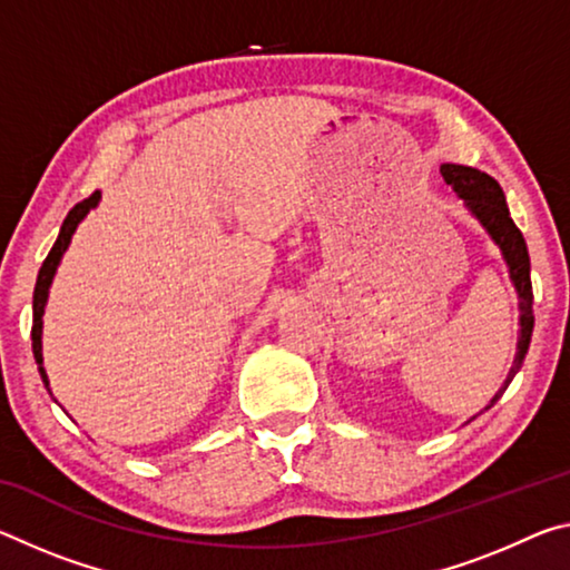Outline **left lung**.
<instances>
[{
    "label": "left lung",
    "instance_id": "left-lung-1",
    "mask_svg": "<svg viewBox=\"0 0 570 570\" xmlns=\"http://www.w3.org/2000/svg\"><path fill=\"white\" fill-rule=\"evenodd\" d=\"M440 173L448 186H452V190L465 200L472 214L480 218V224L488 228V234L495 238V244L503 248V256L510 266V276H513V284L518 288V298H520L518 354H515L513 370H510L505 380V387L500 390L493 397V402L488 404V407H493V404L503 397V392L508 390L510 380L515 377L520 364H523L528 344H530V334H533V284H530L528 246H525L523 234H520V228L513 224V218H510L503 188H500V183L495 178H490L488 173H482L478 168L455 166V163H445V166L440 168Z\"/></svg>",
    "mask_w": 570,
    "mask_h": 570
}]
</instances>
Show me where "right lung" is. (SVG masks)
Wrapping results in <instances>:
<instances>
[{
  "mask_svg": "<svg viewBox=\"0 0 570 570\" xmlns=\"http://www.w3.org/2000/svg\"><path fill=\"white\" fill-rule=\"evenodd\" d=\"M100 200V193L95 190L90 198L80 200V204H75L70 208V214H67L65 224L60 228V236H57L55 246L50 254H47L45 264L40 268V274H37V284H35V296H32V352H35V360L40 364V374H42V382L47 387V374H45V366H42V314H45V304H47V292H50V284H52V276L57 272V264H60L62 254L70 246V238L75 234V228L80 220L88 216V210L98 206Z\"/></svg>",
  "mask_w": 570,
  "mask_h": 570,
  "instance_id": "add662e5",
  "label": "right lung"
}]
</instances>
